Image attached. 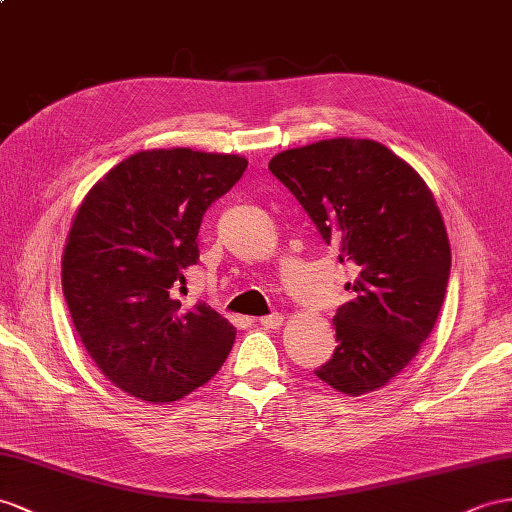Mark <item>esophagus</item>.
<instances>
[{
  "label": "esophagus",
  "mask_w": 512,
  "mask_h": 512,
  "mask_svg": "<svg viewBox=\"0 0 512 512\" xmlns=\"http://www.w3.org/2000/svg\"><path fill=\"white\" fill-rule=\"evenodd\" d=\"M259 322L264 329H279V326L283 324V316L281 313H270V316H264Z\"/></svg>",
  "instance_id": "obj_1"
}]
</instances>
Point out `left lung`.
<instances>
[{"label": "left lung", "mask_w": 512, "mask_h": 512, "mask_svg": "<svg viewBox=\"0 0 512 512\" xmlns=\"http://www.w3.org/2000/svg\"><path fill=\"white\" fill-rule=\"evenodd\" d=\"M268 168L339 248V264L357 268L333 318L335 355L316 376L346 396L378 391L413 361L443 305L450 240L435 196L376 140H318Z\"/></svg>", "instance_id": "left-lung-1"}]
</instances>
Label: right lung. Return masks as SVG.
<instances>
[{"instance_id":"1","label":"right lung","mask_w":512,"mask_h":512,"mask_svg":"<svg viewBox=\"0 0 512 512\" xmlns=\"http://www.w3.org/2000/svg\"><path fill=\"white\" fill-rule=\"evenodd\" d=\"M233 153L149 149L110 168L77 207L62 253L75 331L103 376L142 402L181 400L229 357L233 324L175 287L196 264L203 214L242 177Z\"/></svg>"}]
</instances>
